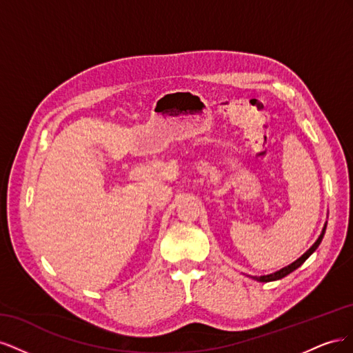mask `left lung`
<instances>
[{
    "mask_svg": "<svg viewBox=\"0 0 353 353\" xmlns=\"http://www.w3.org/2000/svg\"><path fill=\"white\" fill-rule=\"evenodd\" d=\"M325 228H327V225H324V228H323V232L319 234V237H318V240L312 244V248L309 249L306 253H303L301 258H299L297 261H294L293 263H290V265H287V266H284L283 270H280V271H276V272H274V274H270V275H262V276H252L253 280H256V281H261V283H268V281H275V280H281V279H284L285 275H288L290 272H293L294 270H297L299 266H301L309 256H311L316 249H318V245L321 244V241H323V237H324V234H325Z\"/></svg>",
    "mask_w": 353,
    "mask_h": 353,
    "instance_id": "left-lung-1",
    "label": "left lung"
}]
</instances>
